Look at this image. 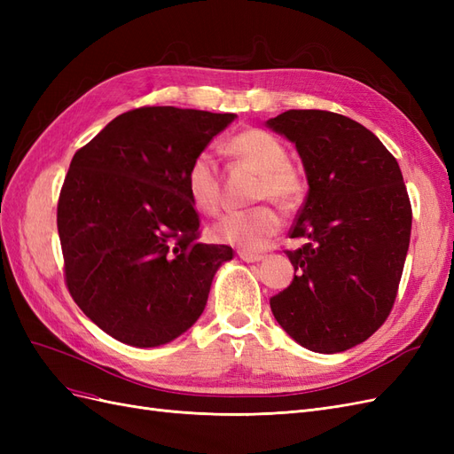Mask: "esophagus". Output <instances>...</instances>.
Masks as SVG:
<instances>
[{
  "instance_id": "1",
  "label": "esophagus",
  "mask_w": 454,
  "mask_h": 454,
  "mask_svg": "<svg viewBox=\"0 0 454 454\" xmlns=\"http://www.w3.org/2000/svg\"><path fill=\"white\" fill-rule=\"evenodd\" d=\"M239 257L246 263H255V261L263 259V254H255V252H246V250H239Z\"/></svg>"
}]
</instances>
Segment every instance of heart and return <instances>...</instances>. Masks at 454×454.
Wrapping results in <instances>:
<instances>
[{
    "label": "heart",
    "mask_w": 454,
    "mask_h": 454,
    "mask_svg": "<svg viewBox=\"0 0 454 454\" xmlns=\"http://www.w3.org/2000/svg\"><path fill=\"white\" fill-rule=\"evenodd\" d=\"M229 153L240 164L259 172L254 200H272L290 210L305 193L303 176L287 162V149L277 136L248 129L232 136ZM185 187L191 202L204 214H215L223 199V182L212 149H200L185 170ZM282 217L272 204H259L250 210L225 214L212 227L217 242L239 246L242 250H259L277 235Z\"/></svg>",
    "instance_id": "1"
}]
</instances>
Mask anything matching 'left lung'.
I'll return each mask as SVG.
<instances>
[{
    "label": "left lung",
    "instance_id": "8db88e82",
    "mask_svg": "<svg viewBox=\"0 0 454 454\" xmlns=\"http://www.w3.org/2000/svg\"><path fill=\"white\" fill-rule=\"evenodd\" d=\"M267 125L303 159L309 193L286 250L297 274L270 297L301 347L345 352L387 322L400 287L413 210L395 157L360 122L324 109H287Z\"/></svg>",
    "mask_w": 454,
    "mask_h": 454
}]
</instances>
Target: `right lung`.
<instances>
[{
    "mask_svg": "<svg viewBox=\"0 0 454 454\" xmlns=\"http://www.w3.org/2000/svg\"><path fill=\"white\" fill-rule=\"evenodd\" d=\"M232 119L144 106L75 151L57 208L66 287L125 345L159 347L187 332L232 259L229 246L200 242L185 187L191 159Z\"/></svg>",
    "mask_w": 454,
    "mask_h": 454,
    "instance_id": "obj_1",
    "label": "right lung"
}]
</instances>
